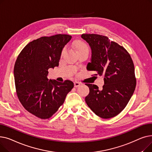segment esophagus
Returning a JSON list of instances; mask_svg holds the SVG:
<instances>
[{"instance_id": "1", "label": "esophagus", "mask_w": 152, "mask_h": 152, "mask_svg": "<svg viewBox=\"0 0 152 152\" xmlns=\"http://www.w3.org/2000/svg\"><path fill=\"white\" fill-rule=\"evenodd\" d=\"M74 85H75V87H79V86L81 85V83L77 82V81H75V82L74 83Z\"/></svg>"}]
</instances>
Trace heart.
<instances>
[{
  "label": "heart",
  "instance_id": "obj_1",
  "mask_svg": "<svg viewBox=\"0 0 152 152\" xmlns=\"http://www.w3.org/2000/svg\"><path fill=\"white\" fill-rule=\"evenodd\" d=\"M74 44H75V47L76 48V49L78 53L81 52V51H84V50H86V51L89 52V46L86 42L81 41H76L75 42ZM65 49H64L62 50L61 53L63 54L64 52H65Z\"/></svg>",
  "mask_w": 152,
  "mask_h": 152
}]
</instances>
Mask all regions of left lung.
<instances>
[{
  "mask_svg": "<svg viewBox=\"0 0 152 152\" xmlns=\"http://www.w3.org/2000/svg\"><path fill=\"white\" fill-rule=\"evenodd\" d=\"M81 37L92 50L91 61L87 69L103 76L102 90L97 85L86 84L89 94L85 98L87 105L98 116L109 119L120 113L130 100L136 86L133 61L123 46L110 41L108 37L83 34Z\"/></svg>",
  "mask_w": 152,
  "mask_h": 152,
  "instance_id": "obj_1",
  "label": "left lung"
}]
</instances>
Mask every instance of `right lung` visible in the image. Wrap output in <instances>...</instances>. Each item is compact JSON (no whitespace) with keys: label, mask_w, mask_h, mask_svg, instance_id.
<instances>
[{"label":"right lung","mask_w":152,"mask_h":152,"mask_svg":"<svg viewBox=\"0 0 152 152\" xmlns=\"http://www.w3.org/2000/svg\"><path fill=\"white\" fill-rule=\"evenodd\" d=\"M68 34L44 36L28 44L14 66L17 97L28 112L45 119L57 112L73 88L69 80L49 81L48 69L59 65L61 51L70 41Z\"/></svg>","instance_id":"right-lung-1"}]
</instances>
